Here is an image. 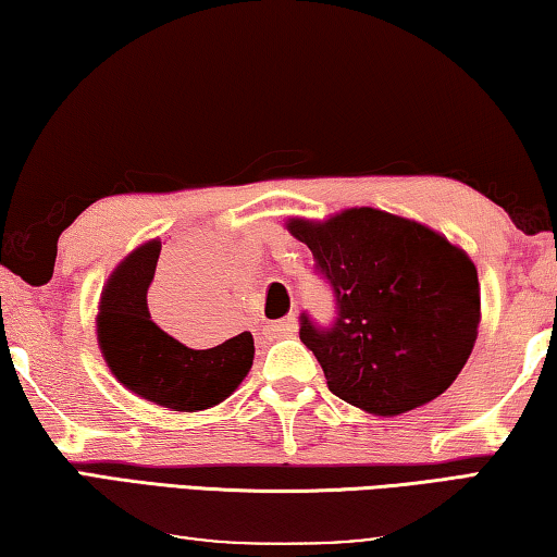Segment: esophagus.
<instances>
[{"mask_svg": "<svg viewBox=\"0 0 557 557\" xmlns=\"http://www.w3.org/2000/svg\"><path fill=\"white\" fill-rule=\"evenodd\" d=\"M296 329H298L296 315H286V319L271 323V333H273V336H294Z\"/></svg>", "mask_w": 557, "mask_h": 557, "instance_id": "34e87169", "label": "esophagus"}]
</instances>
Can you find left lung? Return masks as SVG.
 Instances as JSON below:
<instances>
[{"instance_id": "left-lung-1", "label": "left lung", "mask_w": 557, "mask_h": 557, "mask_svg": "<svg viewBox=\"0 0 557 557\" xmlns=\"http://www.w3.org/2000/svg\"><path fill=\"white\" fill-rule=\"evenodd\" d=\"M288 231L313 253L333 290L329 326L301 313L329 391L375 416H398L446 391L466 366L481 321L478 271L468 256L416 221L348 209Z\"/></svg>"}]
</instances>
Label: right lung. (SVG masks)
Instances as JSON below:
<instances>
[{
  "label": "right lung",
  "mask_w": 557,
  "mask_h": 557,
  "mask_svg": "<svg viewBox=\"0 0 557 557\" xmlns=\"http://www.w3.org/2000/svg\"><path fill=\"white\" fill-rule=\"evenodd\" d=\"M161 253L149 242L119 263L101 294L99 346L111 373L136 396L171 410H203L224 400L253 363L249 331L213 348H189L151 321L147 290Z\"/></svg>",
  "instance_id": "right-lung-1"
}]
</instances>
